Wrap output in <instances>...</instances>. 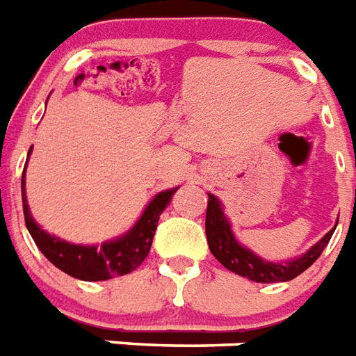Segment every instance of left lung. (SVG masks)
I'll list each match as a JSON object with an SVG mask.
<instances>
[{"label":"left lung","mask_w":356,"mask_h":356,"mask_svg":"<svg viewBox=\"0 0 356 356\" xmlns=\"http://www.w3.org/2000/svg\"><path fill=\"white\" fill-rule=\"evenodd\" d=\"M205 232H207V243L212 256L227 270L256 282H282L296 279L297 275H300L314 265L324 248L327 247L335 229L330 230L321 241L315 243L314 247L300 257L286 261V263H270V261L261 259L259 256H256L247 247H243L241 243L234 238V232L230 229L229 220L225 218L220 200L216 198L214 194H209Z\"/></svg>","instance_id":"1"}]
</instances>
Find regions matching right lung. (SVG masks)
Masks as SVG:
<instances>
[{
	"label": "right lung",
	"instance_id": "obj_1",
	"mask_svg": "<svg viewBox=\"0 0 356 356\" xmlns=\"http://www.w3.org/2000/svg\"><path fill=\"white\" fill-rule=\"evenodd\" d=\"M32 147L29 151V156ZM178 191L167 189L158 193L149 205L145 207L140 220L133 225V229L127 230L124 236L102 245H74L65 239L56 238L51 234L44 232L30 214L29 202L25 193V172L21 176V196H23V214L30 236L35 241L39 250L44 254L51 265L63 270L81 281H106L115 275H126L142 265V261L147 257L149 248L153 245L154 232H156L158 220L163 209L171 203L172 194Z\"/></svg>",
	"mask_w": 356,
	"mask_h": 356
}]
</instances>
